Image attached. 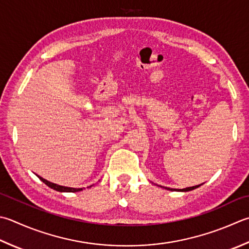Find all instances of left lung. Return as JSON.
Here are the masks:
<instances>
[{
	"instance_id": "8db88e82",
	"label": "left lung",
	"mask_w": 249,
	"mask_h": 249,
	"mask_svg": "<svg viewBox=\"0 0 249 249\" xmlns=\"http://www.w3.org/2000/svg\"><path fill=\"white\" fill-rule=\"evenodd\" d=\"M201 184H198V186H194V187H189V188H186V189H172V188H167L165 187V189L166 190H169V191H182V192H187V191H191V190H194L198 188Z\"/></svg>"
}]
</instances>
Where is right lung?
Masks as SVG:
<instances>
[{
  "instance_id": "add662e5",
  "label": "right lung",
  "mask_w": 249,
  "mask_h": 249,
  "mask_svg": "<svg viewBox=\"0 0 249 249\" xmlns=\"http://www.w3.org/2000/svg\"><path fill=\"white\" fill-rule=\"evenodd\" d=\"M37 176V175H36ZM38 178H40L41 181H43L44 183L46 184V186H48L50 188L56 190V191L58 192H77V191H82V188L81 189H76V188H69V187H63V186H59V184H56V183H53L51 181H47L46 179H44L40 176H37ZM91 187V186H90Z\"/></svg>"
}]
</instances>
